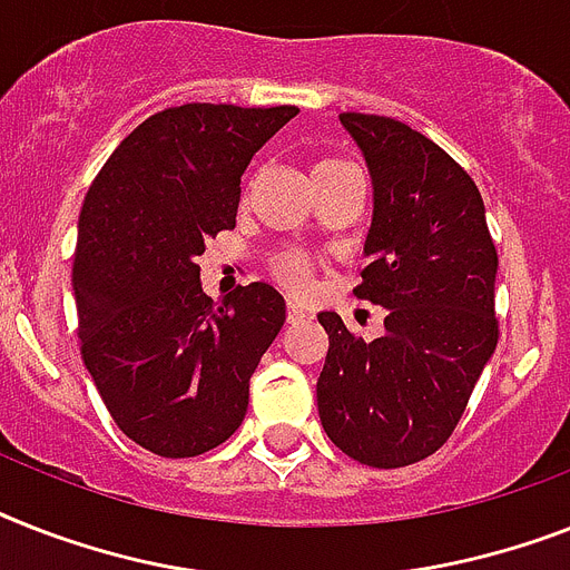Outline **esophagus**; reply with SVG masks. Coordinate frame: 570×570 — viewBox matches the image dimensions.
<instances>
[{
  "label": "esophagus",
  "mask_w": 570,
  "mask_h": 570,
  "mask_svg": "<svg viewBox=\"0 0 570 570\" xmlns=\"http://www.w3.org/2000/svg\"><path fill=\"white\" fill-rule=\"evenodd\" d=\"M304 316H307V313H304V307H298V304H293V301L286 304V322H289V325H295V322H304Z\"/></svg>",
  "instance_id": "esophagus-1"
}]
</instances>
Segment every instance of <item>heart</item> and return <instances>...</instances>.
Returning <instances> with one entry per match:
<instances>
[{"label": "heart", "mask_w": 570, "mask_h": 570, "mask_svg": "<svg viewBox=\"0 0 570 570\" xmlns=\"http://www.w3.org/2000/svg\"><path fill=\"white\" fill-rule=\"evenodd\" d=\"M345 169H354V166L340 160V157H322V160H316L313 169H309V178H331V175L345 173ZM272 275H275L277 284H284L286 289H301L309 277V261L298 252H277L275 257H272Z\"/></svg>", "instance_id": "obj_1"}]
</instances>
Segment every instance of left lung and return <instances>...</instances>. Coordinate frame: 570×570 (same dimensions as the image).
I'll return each instance as SVG.
<instances>
[{
	"label": "left lung",
	"mask_w": 570,
	"mask_h": 570,
	"mask_svg": "<svg viewBox=\"0 0 570 570\" xmlns=\"http://www.w3.org/2000/svg\"><path fill=\"white\" fill-rule=\"evenodd\" d=\"M340 119L374 187L354 295L386 318L383 336L365 342L336 313H318L331 340L318 419L351 460L404 469L451 439L494 354L498 252L478 184L445 149L390 117Z\"/></svg>",
	"instance_id": "8db88e82"
}]
</instances>
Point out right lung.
Returning a JSON list of instances; mask_svg holds the SVG:
<instances>
[{
    "mask_svg": "<svg viewBox=\"0 0 570 570\" xmlns=\"http://www.w3.org/2000/svg\"><path fill=\"white\" fill-rule=\"evenodd\" d=\"M295 114L166 108L87 189L72 263L81 357L117 428L157 456H198L234 436L254 368L284 327L275 286L254 281L216 304L196 257L237 225L245 166Z\"/></svg>",
    "mask_w": 570,
    "mask_h": 570,
    "instance_id": "1",
    "label": "right lung"
}]
</instances>
